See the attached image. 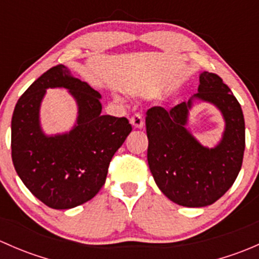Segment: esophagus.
I'll return each mask as SVG.
<instances>
[{
  "label": "esophagus",
  "instance_id": "34e87169",
  "mask_svg": "<svg viewBox=\"0 0 259 259\" xmlns=\"http://www.w3.org/2000/svg\"><path fill=\"white\" fill-rule=\"evenodd\" d=\"M130 124H132L134 127H137V129H140V127H143V125H144V120H143L142 115H140V114L133 115L132 119H130Z\"/></svg>",
  "mask_w": 259,
  "mask_h": 259
}]
</instances>
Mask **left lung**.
<instances>
[{"instance_id":"obj_1","label":"left lung","mask_w":259,"mask_h":259,"mask_svg":"<svg viewBox=\"0 0 259 259\" xmlns=\"http://www.w3.org/2000/svg\"><path fill=\"white\" fill-rule=\"evenodd\" d=\"M194 98L214 104L226 130L215 148L200 145L185 129L192 100L170 109L146 111L148 164L163 194L183 207H207L223 197L242 168L245 146L244 117L231 89L217 74H200Z\"/></svg>"}]
</instances>
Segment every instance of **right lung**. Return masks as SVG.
<instances>
[{
	"label": "right lung",
	"mask_w": 259,
	"mask_h": 259,
	"mask_svg": "<svg viewBox=\"0 0 259 259\" xmlns=\"http://www.w3.org/2000/svg\"><path fill=\"white\" fill-rule=\"evenodd\" d=\"M65 87L79 106L75 127L46 137L38 121L46 89ZM101 95L64 65L41 75L18 99L11 122V155L18 177L38 200L70 209L90 200L105 183L109 164L132 132L126 117L101 115Z\"/></svg>",
	"instance_id": "add662e5"
}]
</instances>
